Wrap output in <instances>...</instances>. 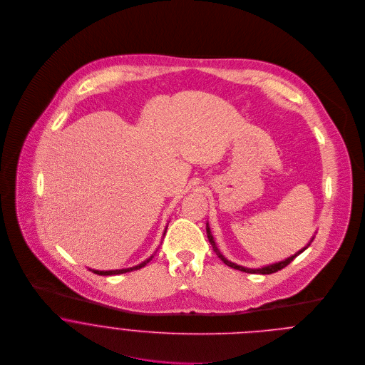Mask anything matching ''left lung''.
<instances>
[{
  "instance_id": "8db88e82",
  "label": "left lung",
  "mask_w": 365,
  "mask_h": 365,
  "mask_svg": "<svg viewBox=\"0 0 365 365\" xmlns=\"http://www.w3.org/2000/svg\"><path fill=\"white\" fill-rule=\"evenodd\" d=\"M207 233H208V239L209 242H210V245H212V247H213V250H215V253H216V256L220 259V260L223 261L226 265H229V267H232V268H235V269H239V271H245V272H249V274H272V272H277V271H279V269H282V268H285L291 261H294V259L297 257V256H299L302 252H305L308 247H309V245L312 243V240H311V243L305 247V249H302V250H299L297 255H294L292 257H289V259H287V260L279 261V262H275V264H271V265H267V267H262V268H257V269H253V268H246V267H242V265H237V264H235V262H230L229 260H226L220 253H219V250H217V247H216V245H215V242H213V237H212V235H210V230H209V227H207Z\"/></svg>"
}]
</instances>
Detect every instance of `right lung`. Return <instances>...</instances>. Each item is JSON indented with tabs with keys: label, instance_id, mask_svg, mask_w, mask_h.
I'll return each mask as SVG.
<instances>
[{
	"label": "right lung",
	"instance_id": "obj_1",
	"mask_svg": "<svg viewBox=\"0 0 365 365\" xmlns=\"http://www.w3.org/2000/svg\"><path fill=\"white\" fill-rule=\"evenodd\" d=\"M152 260V257L149 259V260L143 261L142 264H139V265H136V267H132V268H123V269H113V271H96L94 269V272L96 274H98V275H115V274H123V272H129V271H133V269H139V268H142V267H145L149 261Z\"/></svg>",
	"mask_w": 365,
	"mask_h": 365
}]
</instances>
